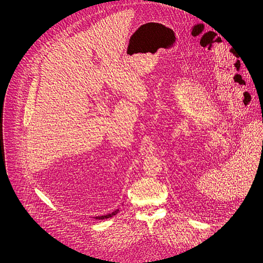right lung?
<instances>
[{
    "mask_svg": "<svg viewBox=\"0 0 263 263\" xmlns=\"http://www.w3.org/2000/svg\"><path fill=\"white\" fill-rule=\"evenodd\" d=\"M118 209L117 210H115L114 212H112V213H110V214H107V215H102V216H97V217H94L95 219H107V218H111V217H113L114 215H116L117 213H118Z\"/></svg>",
    "mask_w": 263,
    "mask_h": 263,
    "instance_id": "add662e5",
    "label": "right lung"
}]
</instances>
